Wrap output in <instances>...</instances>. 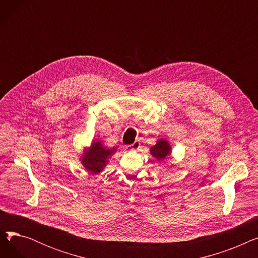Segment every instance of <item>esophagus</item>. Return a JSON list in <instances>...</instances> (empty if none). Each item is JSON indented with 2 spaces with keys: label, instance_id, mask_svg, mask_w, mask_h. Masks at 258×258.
<instances>
[{
  "label": "esophagus",
  "instance_id": "34e87169",
  "mask_svg": "<svg viewBox=\"0 0 258 258\" xmlns=\"http://www.w3.org/2000/svg\"><path fill=\"white\" fill-rule=\"evenodd\" d=\"M140 141H135L133 144H131V145H128V148L130 150H132V151H136V150H138V148L140 147Z\"/></svg>",
  "mask_w": 258,
  "mask_h": 258
}]
</instances>
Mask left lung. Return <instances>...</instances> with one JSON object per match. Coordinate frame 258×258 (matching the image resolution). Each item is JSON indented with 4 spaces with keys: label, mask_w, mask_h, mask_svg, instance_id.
I'll list each match as a JSON object with an SVG mask.
<instances>
[{
    "label": "left lung",
    "mask_w": 258,
    "mask_h": 258,
    "mask_svg": "<svg viewBox=\"0 0 258 258\" xmlns=\"http://www.w3.org/2000/svg\"><path fill=\"white\" fill-rule=\"evenodd\" d=\"M170 145L165 139L158 140L157 144L151 147V154L153 155L154 158H156L159 161H163L164 159H166V157L170 155Z\"/></svg>",
    "instance_id": "left-lung-1"
}]
</instances>
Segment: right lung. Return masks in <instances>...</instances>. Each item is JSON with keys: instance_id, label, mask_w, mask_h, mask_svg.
Masks as SVG:
<instances>
[{"instance_id": "add662e5", "label": "right lung", "mask_w": 258, "mask_h": 258, "mask_svg": "<svg viewBox=\"0 0 258 258\" xmlns=\"http://www.w3.org/2000/svg\"><path fill=\"white\" fill-rule=\"evenodd\" d=\"M116 148H106L102 145L101 141H94L91 146L85 151V154L81 158V162L88 171L92 174H97L102 171V169L107 164L108 159L115 153Z\"/></svg>"}]
</instances>
